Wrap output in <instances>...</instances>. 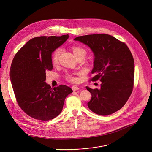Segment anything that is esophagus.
Here are the masks:
<instances>
[{
  "instance_id": "esophagus-1",
  "label": "esophagus",
  "mask_w": 152,
  "mask_h": 152,
  "mask_svg": "<svg viewBox=\"0 0 152 152\" xmlns=\"http://www.w3.org/2000/svg\"><path fill=\"white\" fill-rule=\"evenodd\" d=\"M72 90H73V91H76V90H78L79 89L78 87H77V86H73V87H72Z\"/></svg>"
}]
</instances>
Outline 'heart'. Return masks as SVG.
Masks as SVG:
<instances>
[{"mask_svg": "<svg viewBox=\"0 0 152 152\" xmlns=\"http://www.w3.org/2000/svg\"><path fill=\"white\" fill-rule=\"evenodd\" d=\"M72 50H73L75 55L76 56V57H77L80 54H86V51L84 48L77 47V46H73V47H72ZM61 52H62V49L61 48H57L53 52V53L52 54V58H51L52 62L53 64L56 65L59 62V57H60ZM66 79L71 82H76L77 80L76 77H75V76H73L71 75H68L66 76Z\"/></svg>", "mask_w": 152, "mask_h": 152, "instance_id": "heart-1", "label": "heart"}]
</instances>
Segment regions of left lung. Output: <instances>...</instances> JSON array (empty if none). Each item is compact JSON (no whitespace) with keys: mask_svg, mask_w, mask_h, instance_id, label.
I'll list each match as a JSON object with an SVG mask.
<instances>
[{"mask_svg":"<svg viewBox=\"0 0 152 152\" xmlns=\"http://www.w3.org/2000/svg\"><path fill=\"white\" fill-rule=\"evenodd\" d=\"M74 40L88 45L94 53L90 80L99 79L101 89L86 87L91 94L87 103L91 111L102 116L120 110L128 101L134 86V64L127 45L107 34H94L76 37Z\"/></svg>","mask_w":152,"mask_h":152,"instance_id":"1","label":"left lung"}]
</instances>
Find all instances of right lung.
Wrapping results in <instances>:
<instances>
[{
  "instance_id": "1",
  "label": "right lung",
  "mask_w": 152,
  "mask_h": 152,
  "mask_svg": "<svg viewBox=\"0 0 152 152\" xmlns=\"http://www.w3.org/2000/svg\"><path fill=\"white\" fill-rule=\"evenodd\" d=\"M68 34L40 36L30 39L16 54L10 68V79L19 106L30 117L49 121L62 112L65 99L73 90L65 85L51 88L45 82L53 69L51 54Z\"/></svg>"
}]
</instances>
